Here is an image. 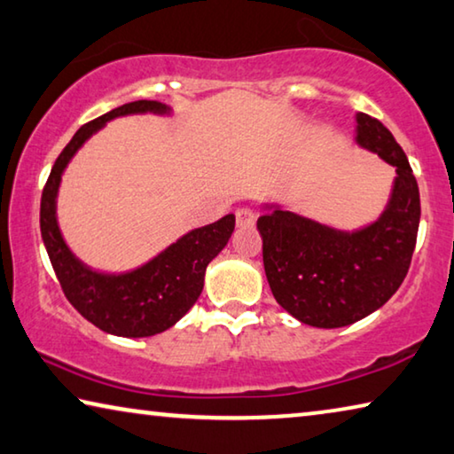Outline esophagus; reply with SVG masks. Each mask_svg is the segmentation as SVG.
<instances>
[{
  "mask_svg": "<svg viewBox=\"0 0 454 454\" xmlns=\"http://www.w3.org/2000/svg\"><path fill=\"white\" fill-rule=\"evenodd\" d=\"M235 219H237V227H254L257 215L255 211H251V208L243 207L235 211Z\"/></svg>",
  "mask_w": 454,
  "mask_h": 454,
  "instance_id": "1",
  "label": "esophagus"
}]
</instances>
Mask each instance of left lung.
Wrapping results in <instances>:
<instances>
[{
	"instance_id": "left-lung-1",
	"label": "left lung",
	"mask_w": 454,
	"mask_h": 454,
	"mask_svg": "<svg viewBox=\"0 0 454 454\" xmlns=\"http://www.w3.org/2000/svg\"><path fill=\"white\" fill-rule=\"evenodd\" d=\"M355 120V144L395 168L380 217L343 231L263 205L266 213L257 219L271 294L286 312L317 329H339L381 309L408 274L420 225V192L400 144L373 117L357 114Z\"/></svg>"
}]
</instances>
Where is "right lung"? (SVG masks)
<instances>
[{
	"instance_id": "right-lung-1",
	"label": "right lung",
	"mask_w": 454,
	"mask_h": 454,
	"mask_svg": "<svg viewBox=\"0 0 454 454\" xmlns=\"http://www.w3.org/2000/svg\"><path fill=\"white\" fill-rule=\"evenodd\" d=\"M142 114L170 115L172 109L164 103L142 99L125 103L82 125L54 162L40 200L42 241L68 302L97 329L129 339L170 329L191 310L203 292L207 266L227 246L235 229V215H225L211 225L184 233L144 266L121 274L89 268L73 254L57 219L62 174L82 144L107 121Z\"/></svg>"
}]
</instances>
